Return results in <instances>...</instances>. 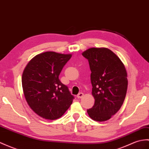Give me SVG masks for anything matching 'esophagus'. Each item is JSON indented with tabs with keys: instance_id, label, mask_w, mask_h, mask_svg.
Here are the masks:
<instances>
[{
	"instance_id": "esophagus-1",
	"label": "esophagus",
	"mask_w": 149,
	"mask_h": 149,
	"mask_svg": "<svg viewBox=\"0 0 149 149\" xmlns=\"http://www.w3.org/2000/svg\"><path fill=\"white\" fill-rule=\"evenodd\" d=\"M83 96H84V94H83L82 93H79L77 95V98H81Z\"/></svg>"
}]
</instances>
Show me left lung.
Returning a JSON list of instances; mask_svg holds the SVG:
<instances>
[{"label":"left lung","mask_w":149,"mask_h":149,"mask_svg":"<svg viewBox=\"0 0 149 149\" xmlns=\"http://www.w3.org/2000/svg\"><path fill=\"white\" fill-rule=\"evenodd\" d=\"M82 54L89 61L95 98V104L87 110L88 113L96 121H105L118 112L125 99L127 89L125 66L106 47L89 48Z\"/></svg>","instance_id":"8db88e82"}]
</instances>
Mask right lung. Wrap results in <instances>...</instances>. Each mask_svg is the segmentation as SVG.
Wrapping results in <instances>:
<instances>
[{
    "label": "right lung",
    "instance_id": "add662e5",
    "mask_svg": "<svg viewBox=\"0 0 149 149\" xmlns=\"http://www.w3.org/2000/svg\"><path fill=\"white\" fill-rule=\"evenodd\" d=\"M71 54L47 51L34 56L24 69L22 87L26 101L44 119L54 120L63 115L74 96L62 84L59 75Z\"/></svg>",
    "mask_w": 149,
    "mask_h": 149
}]
</instances>
